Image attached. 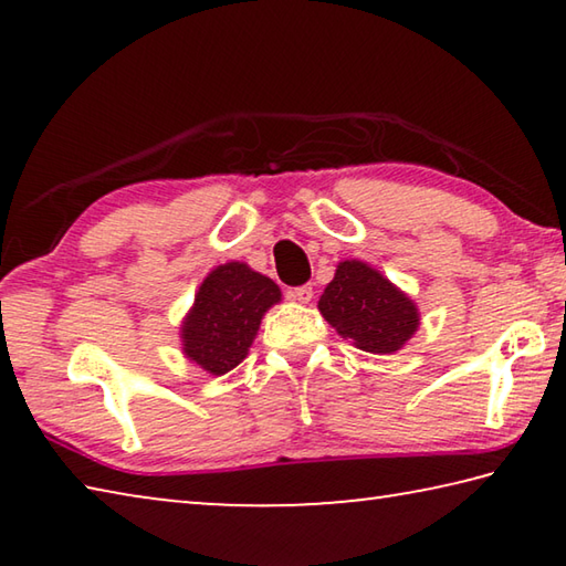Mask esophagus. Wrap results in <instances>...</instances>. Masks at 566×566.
<instances>
[{"label":"esophagus","mask_w":566,"mask_h":566,"mask_svg":"<svg viewBox=\"0 0 566 566\" xmlns=\"http://www.w3.org/2000/svg\"><path fill=\"white\" fill-rule=\"evenodd\" d=\"M286 296H290V300H294V302H300V304H310L314 300V290L310 284H304V286H296V290L286 292Z\"/></svg>","instance_id":"esophagus-1"}]
</instances>
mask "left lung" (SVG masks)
<instances>
[{
    "label": "left lung",
    "mask_w": 566,
    "mask_h": 566,
    "mask_svg": "<svg viewBox=\"0 0 566 566\" xmlns=\"http://www.w3.org/2000/svg\"><path fill=\"white\" fill-rule=\"evenodd\" d=\"M317 306L342 339L371 354L399 352L421 324L417 302L361 260L337 264Z\"/></svg>",
    "instance_id": "left-lung-1"
}]
</instances>
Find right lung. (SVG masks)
<instances>
[{"instance_id": "right-lung-1", "label": "right lung", "mask_w": 566, "mask_h": 566, "mask_svg": "<svg viewBox=\"0 0 566 566\" xmlns=\"http://www.w3.org/2000/svg\"><path fill=\"white\" fill-rule=\"evenodd\" d=\"M280 302V286L249 264L214 266L179 324L181 354L207 375H227L247 357L264 314Z\"/></svg>"}]
</instances>
